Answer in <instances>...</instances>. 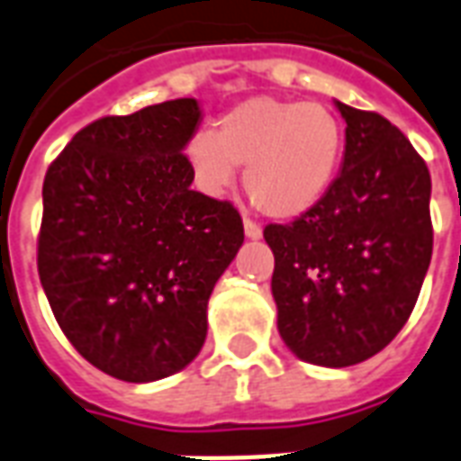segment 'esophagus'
Wrapping results in <instances>:
<instances>
[{"instance_id":"1","label":"esophagus","mask_w":461,"mask_h":461,"mask_svg":"<svg viewBox=\"0 0 461 461\" xmlns=\"http://www.w3.org/2000/svg\"><path fill=\"white\" fill-rule=\"evenodd\" d=\"M245 235L252 238V240H258L259 235H262V228H259V223L250 221V218H245Z\"/></svg>"}]
</instances>
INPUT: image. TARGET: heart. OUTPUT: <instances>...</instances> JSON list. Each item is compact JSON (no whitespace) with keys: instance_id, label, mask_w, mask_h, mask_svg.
I'll return each mask as SVG.
<instances>
[{"instance_id":"heart-1","label":"heart","mask_w":461,"mask_h":461,"mask_svg":"<svg viewBox=\"0 0 461 461\" xmlns=\"http://www.w3.org/2000/svg\"><path fill=\"white\" fill-rule=\"evenodd\" d=\"M342 128L321 104L255 96L221 116L216 133L199 131L186 160L203 192L221 194L245 167V192L269 218H296L333 185Z\"/></svg>"}]
</instances>
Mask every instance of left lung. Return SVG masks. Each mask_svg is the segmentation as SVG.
I'll use <instances>...</instances> for the list:
<instances>
[{
    "label": "left lung",
    "mask_w": 461,
    "mask_h": 461,
    "mask_svg": "<svg viewBox=\"0 0 461 461\" xmlns=\"http://www.w3.org/2000/svg\"><path fill=\"white\" fill-rule=\"evenodd\" d=\"M342 172L292 223H269L276 325L311 365L349 366L406 325L432 255L430 172L399 128L338 102Z\"/></svg>",
    "instance_id": "left-lung-1"
}]
</instances>
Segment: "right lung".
<instances>
[{
	"mask_svg": "<svg viewBox=\"0 0 461 461\" xmlns=\"http://www.w3.org/2000/svg\"><path fill=\"white\" fill-rule=\"evenodd\" d=\"M199 119L196 99L96 119L43 179V292L72 348L121 382H155L199 355L211 292L243 245L233 203L189 186L182 150Z\"/></svg>",
	"mask_w": 461,
	"mask_h": 461,
	"instance_id": "obj_1",
	"label": "right lung"
}]
</instances>
